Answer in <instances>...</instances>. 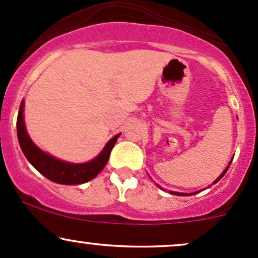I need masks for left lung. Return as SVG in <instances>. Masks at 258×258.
Returning <instances> with one entry per match:
<instances>
[{"mask_svg":"<svg viewBox=\"0 0 258 258\" xmlns=\"http://www.w3.org/2000/svg\"><path fill=\"white\" fill-rule=\"evenodd\" d=\"M231 161H232V159H231V160H230L229 165H228V166H226V168H225V170H224V171H223V173H221V174H220V176H219V177H218V178H217V179H215V181H214V182H213V184H215V183H217V182H219V181H220V179H221V178H223V176H224V174H225V173H226V171H228V168L230 167V165H231ZM160 188H161V187H160ZM161 189H162V188H161ZM170 193H171V195H174V196H193V195H196V193H198V192H195V193H181V192H173V190H170Z\"/></svg>","mask_w":258,"mask_h":258,"instance_id":"1","label":"left lung"}]
</instances>
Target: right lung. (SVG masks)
Masks as SVG:
<instances>
[{"label":"right lung","instance_id":"obj_1","mask_svg":"<svg viewBox=\"0 0 258 258\" xmlns=\"http://www.w3.org/2000/svg\"><path fill=\"white\" fill-rule=\"evenodd\" d=\"M23 112L24 101H22L17 118V135L19 146H21L24 156L32 163L35 170L39 171L48 179L59 184H82L95 178L97 174L103 170L104 166L107 165L110 151H112L113 146L115 145L117 139L120 135L117 134L115 137H113L106 144L103 150L99 152L98 156H96L91 161L84 163L62 161V160H59L49 155L48 152L40 150L33 143L28 133H27Z\"/></svg>","mask_w":258,"mask_h":258}]
</instances>
